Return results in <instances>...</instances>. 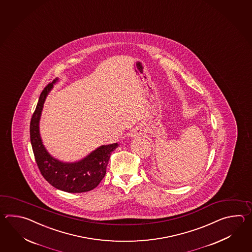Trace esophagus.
<instances>
[{
  "label": "esophagus",
  "instance_id": "obj_1",
  "mask_svg": "<svg viewBox=\"0 0 252 252\" xmlns=\"http://www.w3.org/2000/svg\"><path fill=\"white\" fill-rule=\"evenodd\" d=\"M141 135V133L139 132L138 129H134L133 131H132V133H131V137H134V138H138Z\"/></svg>",
  "mask_w": 252,
  "mask_h": 252
}]
</instances>
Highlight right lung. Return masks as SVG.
<instances>
[{
  "mask_svg": "<svg viewBox=\"0 0 252 252\" xmlns=\"http://www.w3.org/2000/svg\"><path fill=\"white\" fill-rule=\"evenodd\" d=\"M58 80L56 78L44 88L33 113L30 125L33 153L41 175L54 188L67 193L88 192L102 181L106 174L110 156L119 145H102L86 158L75 162H63L48 153L39 134V120L45 100Z\"/></svg>",
  "mask_w": 252,
  "mask_h": 252,
  "instance_id": "right-lung-1",
  "label": "right lung"
}]
</instances>
